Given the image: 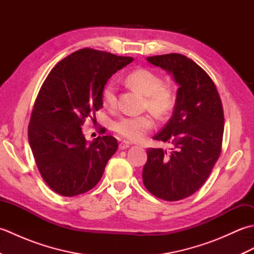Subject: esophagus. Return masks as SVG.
Returning <instances> with one entry per match:
<instances>
[{
    "instance_id": "esophagus-1",
    "label": "esophagus",
    "mask_w": 254,
    "mask_h": 254,
    "mask_svg": "<svg viewBox=\"0 0 254 254\" xmlns=\"http://www.w3.org/2000/svg\"><path fill=\"white\" fill-rule=\"evenodd\" d=\"M131 146V144L128 143V142H126V141H123V142H121L120 144H119V148L120 149H127V148H128Z\"/></svg>"
}]
</instances>
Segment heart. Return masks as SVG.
<instances>
[{
  "label": "heart",
  "mask_w": 254,
  "mask_h": 254,
  "mask_svg": "<svg viewBox=\"0 0 254 254\" xmlns=\"http://www.w3.org/2000/svg\"><path fill=\"white\" fill-rule=\"evenodd\" d=\"M126 83L128 87L145 97V108L158 118L168 116L175 105L171 89L163 86V79L157 74L145 68H138L127 74ZM102 105L113 109L117 104L115 85L108 83L101 94ZM154 127L153 118L148 115L138 117H122L113 123V131L127 141H141L145 134Z\"/></svg>",
  "instance_id": "b5f03b06"
}]
</instances>
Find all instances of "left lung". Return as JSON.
<instances>
[{"mask_svg":"<svg viewBox=\"0 0 254 254\" xmlns=\"http://www.w3.org/2000/svg\"><path fill=\"white\" fill-rule=\"evenodd\" d=\"M146 60L171 74L179 88L172 117L154 136L174 148L170 153L147 149L143 183L156 197L179 201L203 186L222 152V100L208 74L186 56L170 53Z\"/></svg>","mask_w":254,"mask_h":254,"instance_id":"1","label":"left lung"}]
</instances>
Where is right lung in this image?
Returning a JSON list of instances; mask_svg holds the SVG:
<instances>
[{"label":"right lung","instance_id":"right-lung-1","mask_svg":"<svg viewBox=\"0 0 254 254\" xmlns=\"http://www.w3.org/2000/svg\"><path fill=\"white\" fill-rule=\"evenodd\" d=\"M133 61L85 48L64 58L51 69L35 101L28 141L42 179L63 196L91 190L117 152L111 135L88 144L82 132L86 118L96 120L101 94L113 74Z\"/></svg>","mask_w":254,"mask_h":254}]
</instances>
